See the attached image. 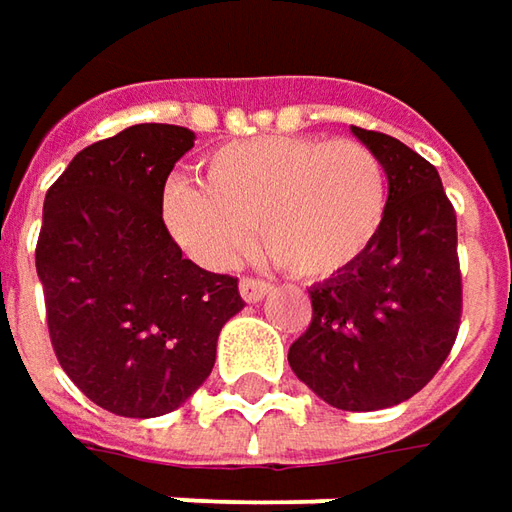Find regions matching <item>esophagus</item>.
Returning a JSON list of instances; mask_svg holds the SVG:
<instances>
[{
	"label": "esophagus",
	"mask_w": 512,
	"mask_h": 512,
	"mask_svg": "<svg viewBox=\"0 0 512 512\" xmlns=\"http://www.w3.org/2000/svg\"><path fill=\"white\" fill-rule=\"evenodd\" d=\"M239 293H242L245 301L256 304V301H262V298L270 293V284L262 279H253V276H245V279L239 281Z\"/></svg>",
	"instance_id": "obj_1"
}]
</instances>
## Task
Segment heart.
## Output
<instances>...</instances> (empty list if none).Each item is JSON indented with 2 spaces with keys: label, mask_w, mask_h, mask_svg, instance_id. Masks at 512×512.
<instances>
[{
  "label": "heart",
  "mask_w": 512,
  "mask_h": 512,
  "mask_svg": "<svg viewBox=\"0 0 512 512\" xmlns=\"http://www.w3.org/2000/svg\"><path fill=\"white\" fill-rule=\"evenodd\" d=\"M389 214V171L355 137L267 135L236 140L202 163V183L171 177L163 222L211 270L253 239L298 279H329L375 245Z\"/></svg>",
  "instance_id": "obj_1"
}]
</instances>
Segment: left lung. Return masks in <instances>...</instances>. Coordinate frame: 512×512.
Here are the masks:
<instances>
[{
	"mask_svg": "<svg viewBox=\"0 0 512 512\" xmlns=\"http://www.w3.org/2000/svg\"><path fill=\"white\" fill-rule=\"evenodd\" d=\"M352 132L389 171V214L358 262L312 287L310 327L287 360L329 406L377 411L414 397L451 355L462 273L437 168L397 137Z\"/></svg>",
	"mask_w": 512,
	"mask_h": 512,
	"instance_id": "obj_1",
	"label": "left lung"
}]
</instances>
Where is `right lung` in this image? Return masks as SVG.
I'll return each instance as SVG.
<instances>
[{
	"instance_id": "1",
	"label": "right lung",
	"mask_w": 512,
	"mask_h": 512,
	"mask_svg": "<svg viewBox=\"0 0 512 512\" xmlns=\"http://www.w3.org/2000/svg\"><path fill=\"white\" fill-rule=\"evenodd\" d=\"M194 132L137 123L72 157L44 197L36 273L61 369L95 406L160 417L211 375L216 338L245 307L233 276L185 259L163 188Z\"/></svg>"
}]
</instances>
